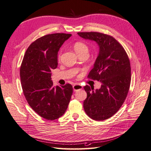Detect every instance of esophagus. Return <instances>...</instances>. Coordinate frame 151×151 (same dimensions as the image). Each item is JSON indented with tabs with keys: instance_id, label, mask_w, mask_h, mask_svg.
Masks as SVG:
<instances>
[{
	"instance_id": "34e87169",
	"label": "esophagus",
	"mask_w": 151,
	"mask_h": 151,
	"mask_svg": "<svg viewBox=\"0 0 151 151\" xmlns=\"http://www.w3.org/2000/svg\"><path fill=\"white\" fill-rule=\"evenodd\" d=\"M82 89H83V86H82L81 84H74V86H73V89H74V91L81 90Z\"/></svg>"
}]
</instances>
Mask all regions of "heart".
<instances>
[{"label":"heart","mask_w":151,"mask_h":151,"mask_svg":"<svg viewBox=\"0 0 151 151\" xmlns=\"http://www.w3.org/2000/svg\"><path fill=\"white\" fill-rule=\"evenodd\" d=\"M74 49L75 50V52L78 55H80L81 53H83L84 52H88V47L87 45L81 42H76L74 44Z\"/></svg>","instance_id":"heart-1"}]
</instances>
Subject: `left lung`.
I'll list each match as a JSON object with an SVG mask.
<instances>
[{
	"label": "left lung",
	"mask_w": 151,
	"mask_h": 151,
	"mask_svg": "<svg viewBox=\"0 0 151 151\" xmlns=\"http://www.w3.org/2000/svg\"><path fill=\"white\" fill-rule=\"evenodd\" d=\"M80 37L94 41L99 46V53L89 78L101 83L94 90L84 86L87 98L84 109L89 117L103 121L111 117L124 103L130 88L131 68L124 48L112 36L98 32L77 33Z\"/></svg>",
	"instance_id": "1"
}]
</instances>
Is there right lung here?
<instances>
[{
    "label": "right lung",
    "instance_id": "obj_1",
    "mask_svg": "<svg viewBox=\"0 0 151 151\" xmlns=\"http://www.w3.org/2000/svg\"><path fill=\"white\" fill-rule=\"evenodd\" d=\"M71 36L54 33L35 40L27 49L21 65V82L27 102L48 120L65 113L73 93L70 84L55 87L51 80L52 70L57 67L59 49Z\"/></svg>",
    "mask_w": 151,
    "mask_h": 151
}]
</instances>
